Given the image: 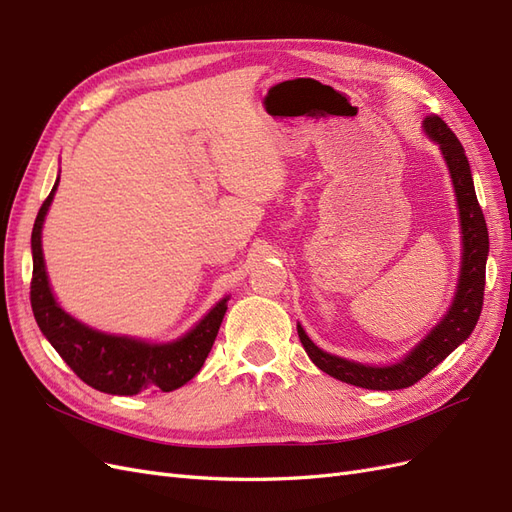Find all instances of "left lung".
I'll return each instance as SVG.
<instances>
[{"label":"left lung","instance_id":"8db88e82","mask_svg":"<svg viewBox=\"0 0 512 512\" xmlns=\"http://www.w3.org/2000/svg\"><path fill=\"white\" fill-rule=\"evenodd\" d=\"M425 132L436 141L442 149V156L451 170V179L455 185L457 205L461 215V235H463V262H461V275L455 301L448 309L444 320L433 329L421 344H418L404 361H399L391 367H371L352 363L339 356L322 352L314 346L312 339L305 335L301 327L299 339L307 352L309 359L320 367L324 374H329L337 380L361 386V389L371 391H395V389H408L421 378H425L429 371L442 363L448 354H451L463 339L474 331L480 309H483L485 297V265L489 254V232L485 224L483 209L478 205V198L474 192V181L470 173V164L463 151L459 138L453 130L438 115L425 117Z\"/></svg>","mask_w":512,"mask_h":512}]
</instances>
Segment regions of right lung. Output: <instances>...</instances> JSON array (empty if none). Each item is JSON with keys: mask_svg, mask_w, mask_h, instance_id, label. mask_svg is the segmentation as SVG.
Here are the masks:
<instances>
[{"mask_svg": "<svg viewBox=\"0 0 512 512\" xmlns=\"http://www.w3.org/2000/svg\"><path fill=\"white\" fill-rule=\"evenodd\" d=\"M57 181L42 203L32 230L34 273L29 299L40 331L74 374L96 391L136 395L141 391L168 393L179 389L198 374L209 356L228 309V299H222L188 335L173 344H145L132 337L106 335L68 316L55 303L49 288L40 241L42 222L51 207Z\"/></svg>", "mask_w": 512, "mask_h": 512, "instance_id": "right-lung-1", "label": "right lung"}]
</instances>
